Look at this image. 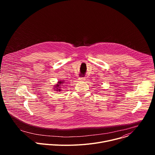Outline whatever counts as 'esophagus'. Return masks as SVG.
I'll use <instances>...</instances> for the list:
<instances>
[{
  "label": "esophagus",
  "instance_id": "34e87169",
  "mask_svg": "<svg viewBox=\"0 0 155 155\" xmlns=\"http://www.w3.org/2000/svg\"><path fill=\"white\" fill-rule=\"evenodd\" d=\"M78 80L81 81H84L85 80V78H84V77H80V78H78Z\"/></svg>",
  "mask_w": 155,
  "mask_h": 155
}]
</instances>
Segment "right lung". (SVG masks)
<instances>
[{
  "label": "right lung",
  "mask_w": 155,
  "mask_h": 155,
  "mask_svg": "<svg viewBox=\"0 0 155 155\" xmlns=\"http://www.w3.org/2000/svg\"><path fill=\"white\" fill-rule=\"evenodd\" d=\"M64 82V81H59L58 84L54 86L55 87L54 88V90L56 91H61V86H62L61 83H63Z\"/></svg>",
  "instance_id": "add662e5"
}]
</instances>
